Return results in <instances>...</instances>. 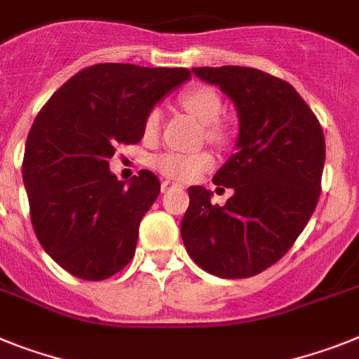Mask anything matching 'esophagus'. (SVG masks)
I'll return each mask as SVG.
<instances>
[{"label":"esophagus","instance_id":"esophagus-1","mask_svg":"<svg viewBox=\"0 0 359 359\" xmlns=\"http://www.w3.org/2000/svg\"><path fill=\"white\" fill-rule=\"evenodd\" d=\"M177 183L170 182V180H163L161 182V192H168V191H172V189H176Z\"/></svg>","mask_w":359,"mask_h":359}]
</instances>
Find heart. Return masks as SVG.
I'll return each instance as SVG.
<instances>
[{
    "label": "heart",
    "mask_w": 359,
    "mask_h": 359,
    "mask_svg": "<svg viewBox=\"0 0 359 359\" xmlns=\"http://www.w3.org/2000/svg\"><path fill=\"white\" fill-rule=\"evenodd\" d=\"M182 105L185 107L192 116L200 119L205 127L207 140L214 143L226 142L225 127L217 123V118L222 116L223 103L222 97L214 88L210 87H196L182 94ZM161 121V110L152 109L145 119V133L156 134ZM214 159L209 152H194V154H185V152H176L168 150L163 154L156 156L152 165L159 172L165 174L172 180H194L201 172L209 170L212 167Z\"/></svg>",
    "instance_id": "1"
}]
</instances>
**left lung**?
<instances>
[{
  "instance_id": "1",
  "label": "left lung",
  "mask_w": 359,
  "mask_h": 359,
  "mask_svg": "<svg viewBox=\"0 0 359 359\" xmlns=\"http://www.w3.org/2000/svg\"><path fill=\"white\" fill-rule=\"evenodd\" d=\"M234 103L236 152L214 185L232 189L223 207L212 192L189 187L182 222L187 252L219 278H249L290 249L316 209L325 165L320 121L287 81L249 67L192 69Z\"/></svg>"
}]
</instances>
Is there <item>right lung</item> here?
Returning <instances> with one entry per match:
<instances>
[{
  "label": "right lung",
  "mask_w": 359,
  "mask_h": 359,
  "mask_svg": "<svg viewBox=\"0 0 359 359\" xmlns=\"http://www.w3.org/2000/svg\"><path fill=\"white\" fill-rule=\"evenodd\" d=\"M189 78L187 69L92 65L34 121L23 158L30 219L45 252L76 278L105 280L133 259L161 185L150 170L119 182L109 159L118 143L142 140L150 110Z\"/></svg>",
  "instance_id": "obj_1"
}]
</instances>
